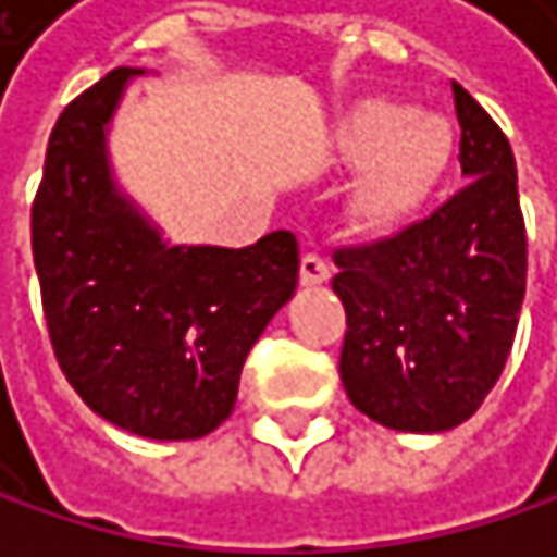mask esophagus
Masks as SVG:
<instances>
[{
  "label": "esophagus",
  "mask_w": 557,
  "mask_h": 557,
  "mask_svg": "<svg viewBox=\"0 0 557 557\" xmlns=\"http://www.w3.org/2000/svg\"><path fill=\"white\" fill-rule=\"evenodd\" d=\"M298 278H301V285L315 288V285H325V282L332 278V269H329V262H325L322 256L309 252V256H301V269H298Z\"/></svg>",
  "instance_id": "34e87169"
}]
</instances>
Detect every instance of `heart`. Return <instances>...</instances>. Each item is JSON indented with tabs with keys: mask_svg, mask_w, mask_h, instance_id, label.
<instances>
[{
	"mask_svg": "<svg viewBox=\"0 0 557 557\" xmlns=\"http://www.w3.org/2000/svg\"><path fill=\"white\" fill-rule=\"evenodd\" d=\"M338 156L358 169L348 196L355 228L388 238L432 209L455 165L458 138L438 112H419L398 99H366L338 128Z\"/></svg>",
	"mask_w": 557,
	"mask_h": 557,
	"instance_id": "b5f03b06",
	"label": "heart"
}]
</instances>
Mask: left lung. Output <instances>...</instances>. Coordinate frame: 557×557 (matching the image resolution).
<instances>
[{"label":"left lung","instance_id":"obj_1","mask_svg":"<svg viewBox=\"0 0 557 557\" xmlns=\"http://www.w3.org/2000/svg\"><path fill=\"white\" fill-rule=\"evenodd\" d=\"M465 188L395 238L342 248L338 375L372 422L432 435L468 422L495 388L524 298V222L505 132L451 82Z\"/></svg>","mask_w":557,"mask_h":557}]
</instances>
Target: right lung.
I'll use <instances>...</instances> for the list:
<instances>
[{
  "instance_id": "add662e5",
  "label": "right lung",
  "mask_w": 557,
  "mask_h": 557,
  "mask_svg": "<svg viewBox=\"0 0 557 557\" xmlns=\"http://www.w3.org/2000/svg\"><path fill=\"white\" fill-rule=\"evenodd\" d=\"M143 69H112L59 115L33 206V259L69 385L156 442L215 432L272 315L295 295L298 242L172 245L115 182L109 128Z\"/></svg>"
}]
</instances>
